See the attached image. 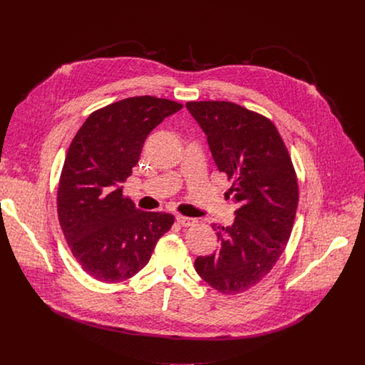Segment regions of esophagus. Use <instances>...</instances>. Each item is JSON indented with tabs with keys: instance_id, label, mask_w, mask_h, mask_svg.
I'll use <instances>...</instances> for the list:
<instances>
[{
	"instance_id": "esophagus-1",
	"label": "esophagus",
	"mask_w": 365,
	"mask_h": 365,
	"mask_svg": "<svg viewBox=\"0 0 365 365\" xmlns=\"http://www.w3.org/2000/svg\"><path fill=\"white\" fill-rule=\"evenodd\" d=\"M176 221L182 227H192L196 222L195 218H189V217H183V215H176Z\"/></svg>"
}]
</instances>
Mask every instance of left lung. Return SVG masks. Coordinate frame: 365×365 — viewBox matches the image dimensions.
I'll use <instances>...</instances> for the list:
<instances>
[{
	"mask_svg": "<svg viewBox=\"0 0 365 365\" xmlns=\"http://www.w3.org/2000/svg\"><path fill=\"white\" fill-rule=\"evenodd\" d=\"M238 205L230 227H215L221 248L195 259L196 273L225 294L262 280L282 255L294 222L299 190L289 151L266 117L227 101L187 102ZM230 197V196H228Z\"/></svg>",
	"mask_w": 365,
	"mask_h": 365,
	"instance_id": "1",
	"label": "left lung"
}]
</instances>
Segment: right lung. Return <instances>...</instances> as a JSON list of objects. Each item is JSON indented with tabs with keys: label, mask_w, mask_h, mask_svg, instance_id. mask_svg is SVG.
Instances as JSON below:
<instances>
[{
	"label": "right lung",
	"mask_w": 365,
	"mask_h": 365,
	"mask_svg": "<svg viewBox=\"0 0 365 365\" xmlns=\"http://www.w3.org/2000/svg\"><path fill=\"white\" fill-rule=\"evenodd\" d=\"M182 103L134 96L92 113L72 140L58 189V215L82 269L103 283L137 274L175 221L124 196L147 135Z\"/></svg>",
	"instance_id": "add662e5"
}]
</instances>
